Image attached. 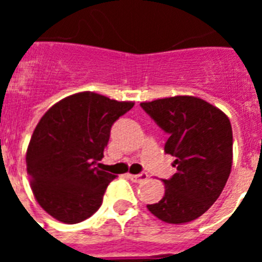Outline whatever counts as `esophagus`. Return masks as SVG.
Instances as JSON below:
<instances>
[{"label":"esophagus","mask_w":262,"mask_h":262,"mask_svg":"<svg viewBox=\"0 0 262 262\" xmlns=\"http://www.w3.org/2000/svg\"><path fill=\"white\" fill-rule=\"evenodd\" d=\"M128 178L134 182H143L148 178L147 173H140V174H128Z\"/></svg>","instance_id":"34e87169"}]
</instances>
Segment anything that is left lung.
I'll return each mask as SVG.
<instances>
[{"label": "left lung", "mask_w": 262, "mask_h": 262, "mask_svg": "<svg viewBox=\"0 0 262 262\" xmlns=\"http://www.w3.org/2000/svg\"><path fill=\"white\" fill-rule=\"evenodd\" d=\"M169 134L165 152L176 157L177 172L163 180V198L147 209L170 224L191 222L219 198L232 168V127L221 108L193 96L140 103Z\"/></svg>", "instance_id": "left-lung-1"}]
</instances>
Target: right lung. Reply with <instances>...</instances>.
I'll use <instances>...</instances> for the list:
<instances>
[{"label":"right lung","mask_w":262,"mask_h":262,"mask_svg":"<svg viewBox=\"0 0 262 262\" xmlns=\"http://www.w3.org/2000/svg\"><path fill=\"white\" fill-rule=\"evenodd\" d=\"M94 92H80L48 108L26 152L36 202L56 221L75 224L99 209L114 174L94 168L103 157L113 123L134 107Z\"/></svg>","instance_id":"1"}]
</instances>
